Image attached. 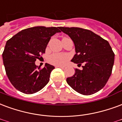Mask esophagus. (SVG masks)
Wrapping results in <instances>:
<instances>
[{"label":"esophagus","instance_id":"34e87169","mask_svg":"<svg viewBox=\"0 0 122 122\" xmlns=\"http://www.w3.org/2000/svg\"><path fill=\"white\" fill-rule=\"evenodd\" d=\"M56 68H64L65 66H61V65H58V66H56Z\"/></svg>","mask_w":122,"mask_h":122}]
</instances>
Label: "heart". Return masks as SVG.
<instances>
[{
	"label": "heart",
	"mask_w": 122,
	"mask_h": 122,
	"mask_svg": "<svg viewBox=\"0 0 122 122\" xmlns=\"http://www.w3.org/2000/svg\"><path fill=\"white\" fill-rule=\"evenodd\" d=\"M68 59L66 54H53L49 58V62L54 65H63Z\"/></svg>",
	"instance_id": "b5f03b06"
}]
</instances>
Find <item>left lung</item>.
Returning <instances> with one entry per match:
<instances>
[{"mask_svg": "<svg viewBox=\"0 0 122 122\" xmlns=\"http://www.w3.org/2000/svg\"><path fill=\"white\" fill-rule=\"evenodd\" d=\"M73 41L76 53L71 60L85 65L81 70L66 78L67 83L83 95H91L104 87L111 76L114 54L107 41L91 30L77 27H59Z\"/></svg>", "mask_w": 122, "mask_h": 122, "instance_id": "obj_1", "label": "left lung"}]
</instances>
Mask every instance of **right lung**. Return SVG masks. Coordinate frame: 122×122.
<instances>
[{"label": "right lung", "instance_id": "1", "mask_svg": "<svg viewBox=\"0 0 122 122\" xmlns=\"http://www.w3.org/2000/svg\"><path fill=\"white\" fill-rule=\"evenodd\" d=\"M58 32H61L59 27H32L7 41L2 53L3 63L8 79L18 91L27 94L36 93L48 83L55 67L46 63L41 69L35 62L45 53L51 37Z\"/></svg>", "mask_w": 122, "mask_h": 122}]
</instances>
